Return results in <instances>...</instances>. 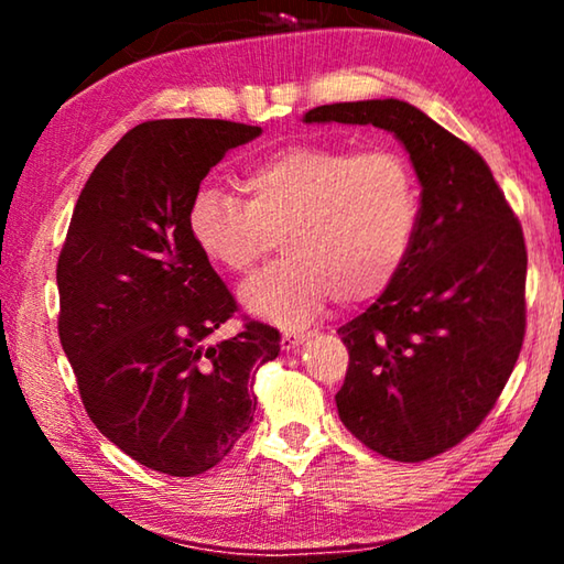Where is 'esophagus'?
I'll return each instance as SVG.
<instances>
[{
	"label": "esophagus",
	"instance_id": "1",
	"mask_svg": "<svg viewBox=\"0 0 564 564\" xmlns=\"http://www.w3.org/2000/svg\"><path fill=\"white\" fill-rule=\"evenodd\" d=\"M305 338H308V333H303V330H285L283 336H281V346H283V350L301 348L303 343H305Z\"/></svg>",
	"mask_w": 564,
	"mask_h": 564
}]
</instances>
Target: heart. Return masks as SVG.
<instances>
[{"label":"heart","instance_id":"heart-1","mask_svg":"<svg viewBox=\"0 0 564 564\" xmlns=\"http://www.w3.org/2000/svg\"><path fill=\"white\" fill-rule=\"evenodd\" d=\"M248 202L198 186L188 231L208 261L248 273L283 234L281 263L241 289L246 311L303 326L336 299L366 301L386 289L415 238L420 191L413 169L390 149L299 144L246 171Z\"/></svg>","mask_w":564,"mask_h":564}]
</instances>
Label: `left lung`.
<instances>
[{
	"label": "left lung",
	"instance_id": "obj_1",
	"mask_svg": "<svg viewBox=\"0 0 564 564\" xmlns=\"http://www.w3.org/2000/svg\"><path fill=\"white\" fill-rule=\"evenodd\" d=\"M303 121L395 133L423 186L405 263L366 313L338 328L350 360L336 405L370 451L427 460L482 423L518 362L522 226L485 159L405 101L326 104Z\"/></svg>",
	"mask_w": 564,
	"mask_h": 564
}]
</instances>
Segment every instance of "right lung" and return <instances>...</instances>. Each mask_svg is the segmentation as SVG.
Masks as SVG:
<instances>
[{
	"label": "right lung",
	"instance_id": "1",
	"mask_svg": "<svg viewBox=\"0 0 564 564\" xmlns=\"http://www.w3.org/2000/svg\"><path fill=\"white\" fill-rule=\"evenodd\" d=\"M261 127L159 119L123 133L91 171L56 263L59 340L91 423L151 470L194 477L253 423V378L279 330L246 321L188 231L212 166Z\"/></svg>",
	"mask_w": 564,
	"mask_h": 564
}]
</instances>
